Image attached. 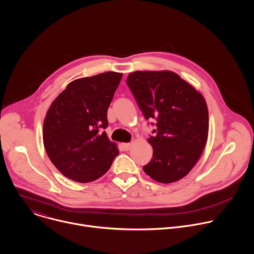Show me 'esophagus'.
<instances>
[{
  "mask_svg": "<svg viewBox=\"0 0 254 254\" xmlns=\"http://www.w3.org/2000/svg\"><path fill=\"white\" fill-rule=\"evenodd\" d=\"M130 147H131V143H129V142H127V143H123V149H124L125 151H128V150L130 149Z\"/></svg>",
  "mask_w": 254,
  "mask_h": 254,
  "instance_id": "esophagus-1",
  "label": "esophagus"
}]
</instances>
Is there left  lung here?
Returning <instances> with one entry per match:
<instances>
[{"label":"left lung","instance_id":"8db88e82","mask_svg":"<svg viewBox=\"0 0 254 254\" xmlns=\"http://www.w3.org/2000/svg\"><path fill=\"white\" fill-rule=\"evenodd\" d=\"M129 87L144 119L156 120L148 138L154 153L143 171L157 182L184 178L199 160L208 136V108L202 94L172 71H135Z\"/></svg>","mask_w":254,"mask_h":254}]
</instances>
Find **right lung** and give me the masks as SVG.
Instances as JSON below:
<instances>
[{"label":"right lung","mask_w":254,"mask_h":254,"mask_svg":"<svg viewBox=\"0 0 254 254\" xmlns=\"http://www.w3.org/2000/svg\"><path fill=\"white\" fill-rule=\"evenodd\" d=\"M123 73L104 72L70 82L52 102L43 142L52 164L70 180L88 183L103 176L119 155L108 139L107 110Z\"/></svg>","instance_id":"1"}]
</instances>
